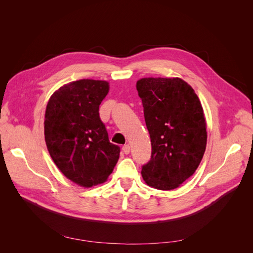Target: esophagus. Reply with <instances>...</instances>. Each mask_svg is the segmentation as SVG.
<instances>
[{"label":"esophagus","instance_id":"1","mask_svg":"<svg viewBox=\"0 0 253 253\" xmlns=\"http://www.w3.org/2000/svg\"><path fill=\"white\" fill-rule=\"evenodd\" d=\"M122 149H123L125 155H128V154L130 153V145H129V144H125V145L122 147Z\"/></svg>","mask_w":253,"mask_h":253}]
</instances>
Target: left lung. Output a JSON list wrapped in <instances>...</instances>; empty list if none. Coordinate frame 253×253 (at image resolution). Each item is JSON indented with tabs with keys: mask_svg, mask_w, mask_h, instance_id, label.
I'll list each match as a JSON object with an SVG mask.
<instances>
[{
	"mask_svg": "<svg viewBox=\"0 0 253 253\" xmlns=\"http://www.w3.org/2000/svg\"><path fill=\"white\" fill-rule=\"evenodd\" d=\"M151 141L141 175L150 187L172 190L191 177L207 146L204 110L181 78H141L136 83Z\"/></svg>",
	"mask_w": 253,
	"mask_h": 253,
	"instance_id": "obj_1",
	"label": "left lung"
}]
</instances>
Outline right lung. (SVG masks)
I'll return each mask as SVG.
<instances>
[{
	"mask_svg": "<svg viewBox=\"0 0 253 253\" xmlns=\"http://www.w3.org/2000/svg\"><path fill=\"white\" fill-rule=\"evenodd\" d=\"M109 82L81 79L50 96L44 116V139L59 170L82 187L107 181L119 160L120 147L109 140L99 105Z\"/></svg>",
	"mask_w": 253,
	"mask_h": 253,
	"instance_id": "right-lung-1",
	"label": "right lung"
}]
</instances>
